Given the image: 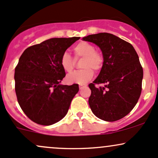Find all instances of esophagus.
<instances>
[{
  "label": "esophagus",
  "mask_w": 158,
  "mask_h": 158,
  "mask_svg": "<svg viewBox=\"0 0 158 158\" xmlns=\"http://www.w3.org/2000/svg\"><path fill=\"white\" fill-rule=\"evenodd\" d=\"M86 85H79V90L84 89L85 88H86Z\"/></svg>",
  "instance_id": "obj_1"
}]
</instances>
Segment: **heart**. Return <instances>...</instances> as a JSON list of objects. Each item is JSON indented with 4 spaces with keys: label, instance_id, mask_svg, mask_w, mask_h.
<instances>
[{
    "label": "heart",
    "instance_id": "heart-1",
    "mask_svg": "<svg viewBox=\"0 0 158 158\" xmlns=\"http://www.w3.org/2000/svg\"><path fill=\"white\" fill-rule=\"evenodd\" d=\"M73 52L77 59L84 58L81 68L84 70L75 72L67 77L68 83L85 85L94 77V70H99L103 64V56L99 52L96 51L95 47L87 41H81L73 47ZM75 61L68 52H64L61 56V68L67 73H71L74 68Z\"/></svg>",
    "mask_w": 158,
    "mask_h": 158
}]
</instances>
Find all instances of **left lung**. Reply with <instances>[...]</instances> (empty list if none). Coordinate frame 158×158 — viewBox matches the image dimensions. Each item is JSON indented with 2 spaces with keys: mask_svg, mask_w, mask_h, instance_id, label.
Masks as SVG:
<instances>
[{
  "mask_svg": "<svg viewBox=\"0 0 158 158\" xmlns=\"http://www.w3.org/2000/svg\"><path fill=\"white\" fill-rule=\"evenodd\" d=\"M82 40L97 45L103 56L99 74L89 85L90 109L102 120H119L130 113L140 96L143 70L138 55L130 43L113 34L101 32ZM94 84L104 86L96 88Z\"/></svg>",
  "mask_w": 158,
  "mask_h": 158,
  "instance_id": "8db88e82",
  "label": "left lung"
}]
</instances>
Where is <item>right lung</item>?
Wrapping results in <instances>:
<instances>
[{
    "label": "right lung",
    "mask_w": 158,
    "mask_h": 158,
    "mask_svg": "<svg viewBox=\"0 0 158 158\" xmlns=\"http://www.w3.org/2000/svg\"><path fill=\"white\" fill-rule=\"evenodd\" d=\"M80 37L53 38L27 48L15 69V93L21 109L43 126L59 122L68 113L79 85L61 84L65 71L61 56Z\"/></svg>",
    "instance_id": "add662e5"
}]
</instances>
